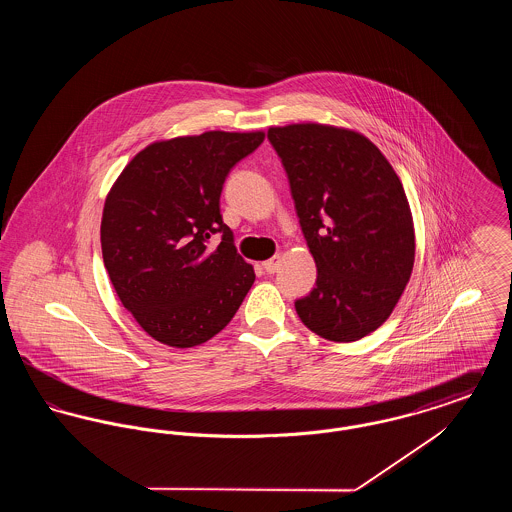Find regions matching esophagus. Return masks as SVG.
Returning <instances> with one entry per match:
<instances>
[{"instance_id":"1","label":"esophagus","mask_w":512,"mask_h":512,"mask_svg":"<svg viewBox=\"0 0 512 512\" xmlns=\"http://www.w3.org/2000/svg\"><path fill=\"white\" fill-rule=\"evenodd\" d=\"M280 261H282V257H280V255H274L272 259H268V261H265V263H263V268H265V272H268V274L276 272V270H278V267H280Z\"/></svg>"}]
</instances>
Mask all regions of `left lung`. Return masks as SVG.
I'll return each instance as SVG.
<instances>
[{
  "label": "left lung",
  "mask_w": 512,
  "mask_h": 512,
  "mask_svg": "<svg viewBox=\"0 0 512 512\" xmlns=\"http://www.w3.org/2000/svg\"><path fill=\"white\" fill-rule=\"evenodd\" d=\"M268 140L317 263V286L295 301V311L324 340H361L388 320L413 272V215L403 184L355 130L301 122L268 128Z\"/></svg>",
  "instance_id": "1"
}]
</instances>
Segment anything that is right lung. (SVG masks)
I'll return each mask as SVG.
<instances>
[{
	"mask_svg": "<svg viewBox=\"0 0 512 512\" xmlns=\"http://www.w3.org/2000/svg\"><path fill=\"white\" fill-rule=\"evenodd\" d=\"M265 132L211 130L153 142L121 172L105 199L101 253L122 305L153 340L194 347L232 320L255 272L222 222L230 169ZM221 232L211 248L208 240Z\"/></svg>",
	"mask_w": 512,
	"mask_h": 512,
	"instance_id": "add662e5",
	"label": "right lung"
}]
</instances>
